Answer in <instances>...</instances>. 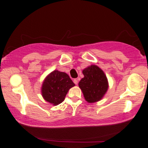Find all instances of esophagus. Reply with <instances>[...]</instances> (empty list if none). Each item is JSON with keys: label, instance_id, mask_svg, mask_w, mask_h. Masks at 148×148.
<instances>
[{"label": "esophagus", "instance_id": "1", "mask_svg": "<svg viewBox=\"0 0 148 148\" xmlns=\"http://www.w3.org/2000/svg\"><path fill=\"white\" fill-rule=\"evenodd\" d=\"M73 81H74V82L75 84H78V79H74Z\"/></svg>", "mask_w": 148, "mask_h": 148}]
</instances>
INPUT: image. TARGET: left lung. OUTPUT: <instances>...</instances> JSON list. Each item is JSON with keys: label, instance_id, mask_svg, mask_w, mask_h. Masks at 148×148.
Instances as JSON below:
<instances>
[{"label": "left lung", "instance_id": "obj_1", "mask_svg": "<svg viewBox=\"0 0 148 148\" xmlns=\"http://www.w3.org/2000/svg\"><path fill=\"white\" fill-rule=\"evenodd\" d=\"M82 73L84 77L80 80L79 86L85 99L89 103L99 101L108 89V82L104 73L95 65L84 69Z\"/></svg>", "mask_w": 148, "mask_h": 148}]
</instances>
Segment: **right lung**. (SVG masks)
<instances>
[{"instance_id":"1","label":"right lung","mask_w":148,"mask_h":148,"mask_svg":"<svg viewBox=\"0 0 148 148\" xmlns=\"http://www.w3.org/2000/svg\"><path fill=\"white\" fill-rule=\"evenodd\" d=\"M74 85L68 74L55 70L47 76L43 83L42 96L46 101L57 105L64 100L69 89Z\"/></svg>"}]
</instances>
